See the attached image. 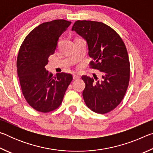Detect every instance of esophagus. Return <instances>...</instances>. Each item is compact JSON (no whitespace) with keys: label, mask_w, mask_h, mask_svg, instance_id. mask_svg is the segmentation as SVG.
I'll list each match as a JSON object with an SVG mask.
<instances>
[{"label":"esophagus","mask_w":153,"mask_h":153,"mask_svg":"<svg viewBox=\"0 0 153 153\" xmlns=\"http://www.w3.org/2000/svg\"><path fill=\"white\" fill-rule=\"evenodd\" d=\"M73 77H74V79H79L80 76H79V75H78V74H74L73 75Z\"/></svg>","instance_id":"obj_1"}]
</instances>
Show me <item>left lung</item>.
Instances as JSON below:
<instances>
[{
	"instance_id": "1",
	"label": "left lung",
	"mask_w": 153,
	"mask_h": 153,
	"mask_svg": "<svg viewBox=\"0 0 153 153\" xmlns=\"http://www.w3.org/2000/svg\"><path fill=\"white\" fill-rule=\"evenodd\" d=\"M72 31L86 40L90 65L102 73L101 82L82 76L86 87L84 102L95 113L105 114L120 105L129 82V61L125 44L120 35L108 25L94 21L78 20ZM95 79V78H94Z\"/></svg>"
}]
</instances>
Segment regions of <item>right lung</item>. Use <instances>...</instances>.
Masks as SVG:
<instances>
[{"label": "right lung", "instance_id": "right-lung-1", "mask_svg": "<svg viewBox=\"0 0 153 153\" xmlns=\"http://www.w3.org/2000/svg\"><path fill=\"white\" fill-rule=\"evenodd\" d=\"M71 24L65 19L43 23L31 31L19 48L17 67L23 95L30 106L39 112L56 109L73 79L70 74L62 72L53 76L45 69L59 37Z\"/></svg>", "mask_w": 153, "mask_h": 153}]
</instances>
